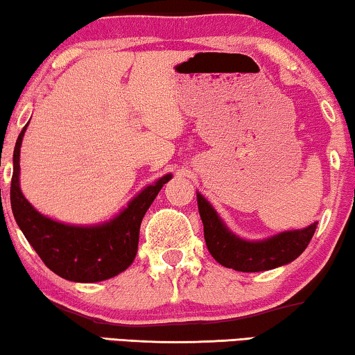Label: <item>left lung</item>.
Segmentation results:
<instances>
[{"instance_id": "8db88e82", "label": "left lung", "mask_w": 355, "mask_h": 355, "mask_svg": "<svg viewBox=\"0 0 355 355\" xmlns=\"http://www.w3.org/2000/svg\"><path fill=\"white\" fill-rule=\"evenodd\" d=\"M197 205L203 223L208 250L218 263L244 273L273 270L288 265L307 249L318 223L304 230L283 231L261 241H247L225 225L211 203L197 192Z\"/></svg>"}]
</instances>
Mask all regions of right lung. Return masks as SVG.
<instances>
[{
    "mask_svg": "<svg viewBox=\"0 0 355 355\" xmlns=\"http://www.w3.org/2000/svg\"><path fill=\"white\" fill-rule=\"evenodd\" d=\"M27 125L19 134L12 155L11 207L12 215L28 244L53 273L74 283H96L123 273L137 254L140 223L155 197L173 174L140 191L128 207L110 221L94 226L66 225L51 220L31 205L19 184L21 145Z\"/></svg>",
    "mask_w": 355,
    "mask_h": 355,
    "instance_id": "1",
    "label": "right lung"
}]
</instances>
